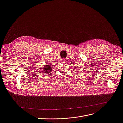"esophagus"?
Returning <instances> with one entry per match:
<instances>
[{"label": "esophagus", "mask_w": 123, "mask_h": 123, "mask_svg": "<svg viewBox=\"0 0 123 123\" xmlns=\"http://www.w3.org/2000/svg\"><path fill=\"white\" fill-rule=\"evenodd\" d=\"M62 61H63V62H65V61H67V60L66 59H62Z\"/></svg>", "instance_id": "esophagus-1"}]
</instances>
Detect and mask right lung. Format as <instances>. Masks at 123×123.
Instances as JSON below:
<instances>
[{"mask_svg": "<svg viewBox=\"0 0 123 123\" xmlns=\"http://www.w3.org/2000/svg\"><path fill=\"white\" fill-rule=\"evenodd\" d=\"M52 67L51 65L49 64L48 63H46V65H45L44 68H43V71H44L43 73H45V74H48V73L51 72V71H52Z\"/></svg>", "mask_w": 123, "mask_h": 123, "instance_id": "add662e5", "label": "right lung"}]
</instances>
